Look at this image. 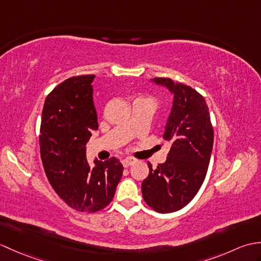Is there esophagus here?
<instances>
[{
	"label": "esophagus",
	"mask_w": 261,
	"mask_h": 261,
	"mask_svg": "<svg viewBox=\"0 0 261 261\" xmlns=\"http://www.w3.org/2000/svg\"><path fill=\"white\" fill-rule=\"evenodd\" d=\"M135 163H136V159L132 157H127L122 160V165H123V167H129V166L134 165Z\"/></svg>",
	"instance_id": "esophagus-1"
}]
</instances>
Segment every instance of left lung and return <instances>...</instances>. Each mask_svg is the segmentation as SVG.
Instances as JSON below:
<instances>
[{"label":"left lung","mask_w":261,"mask_h":261,"mask_svg":"<svg viewBox=\"0 0 261 261\" xmlns=\"http://www.w3.org/2000/svg\"><path fill=\"white\" fill-rule=\"evenodd\" d=\"M157 84L174 93L173 109L164 139L170 142L167 160L157 168L148 163L142 181L145 202L158 213L176 212L190 203L201 188L212 153L214 132L206 101L191 86L156 77Z\"/></svg>","instance_id":"obj_1"}]
</instances>
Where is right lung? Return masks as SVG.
<instances>
[{
  "label": "right lung",
  "instance_id": "add662e5",
  "mask_svg": "<svg viewBox=\"0 0 261 261\" xmlns=\"http://www.w3.org/2000/svg\"><path fill=\"white\" fill-rule=\"evenodd\" d=\"M95 75L74 76L48 94L41 116L40 154L48 180L63 201L79 212L95 213L112 202L123 173L119 159L86 160V143L98 129L93 104Z\"/></svg>",
  "mask_w": 261,
  "mask_h": 261
}]
</instances>
